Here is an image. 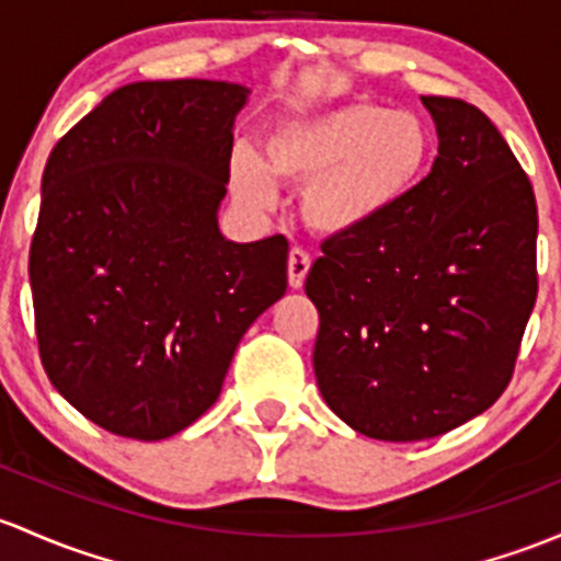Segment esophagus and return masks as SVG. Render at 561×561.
I'll return each mask as SVG.
<instances>
[{"instance_id": "1", "label": "esophagus", "mask_w": 561, "mask_h": 561, "mask_svg": "<svg viewBox=\"0 0 561 561\" xmlns=\"http://www.w3.org/2000/svg\"><path fill=\"white\" fill-rule=\"evenodd\" d=\"M309 268H311V257L306 255L304 250H293L290 257H287V282H290L293 290H300L306 282V276H309Z\"/></svg>"}]
</instances>
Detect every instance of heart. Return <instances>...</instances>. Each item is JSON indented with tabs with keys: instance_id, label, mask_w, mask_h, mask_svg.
I'll list each match as a JSON object with an SVG mask.
<instances>
[{
	"instance_id": "obj_1",
	"label": "heart",
	"mask_w": 561,
	"mask_h": 561,
	"mask_svg": "<svg viewBox=\"0 0 561 561\" xmlns=\"http://www.w3.org/2000/svg\"><path fill=\"white\" fill-rule=\"evenodd\" d=\"M433 128L374 99L282 117L263 139V161L233 158L231 187L247 206H268L276 182L300 187L298 215L311 233L346 241L387 222L427 180Z\"/></svg>"
}]
</instances>
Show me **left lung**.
<instances>
[{
	"label": "left lung",
	"instance_id": "1",
	"mask_svg": "<svg viewBox=\"0 0 561 561\" xmlns=\"http://www.w3.org/2000/svg\"><path fill=\"white\" fill-rule=\"evenodd\" d=\"M438 158L387 222L325 241L306 276L320 311L314 376L339 420L376 440H424L508 387L538 296V206L479 107L422 96Z\"/></svg>",
	"mask_w": 561,
	"mask_h": 561
}]
</instances>
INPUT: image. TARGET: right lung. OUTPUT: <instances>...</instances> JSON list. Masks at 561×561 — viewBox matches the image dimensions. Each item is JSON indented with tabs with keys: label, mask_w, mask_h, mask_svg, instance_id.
<instances>
[{
	"label": "right lung",
	"mask_w": 561,
	"mask_h": 561,
	"mask_svg": "<svg viewBox=\"0 0 561 561\" xmlns=\"http://www.w3.org/2000/svg\"><path fill=\"white\" fill-rule=\"evenodd\" d=\"M250 88L152 80L58 139L28 252L39 357L82 416L161 440L209 409L241 335L287 290V239L220 231Z\"/></svg>",
	"instance_id": "1"
}]
</instances>
